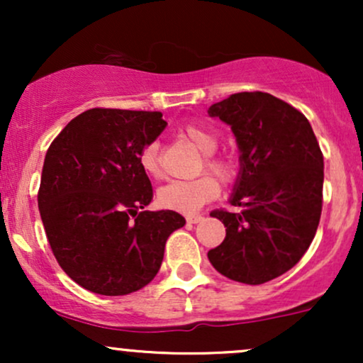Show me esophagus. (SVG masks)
Listing matches in <instances>:
<instances>
[{
  "label": "esophagus",
  "mask_w": 363,
  "mask_h": 363,
  "mask_svg": "<svg viewBox=\"0 0 363 363\" xmlns=\"http://www.w3.org/2000/svg\"><path fill=\"white\" fill-rule=\"evenodd\" d=\"M186 220H187V223H198V222H201L203 216L201 215H187Z\"/></svg>",
  "instance_id": "obj_1"
}]
</instances>
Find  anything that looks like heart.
Segmentation results:
<instances>
[{"instance_id":"1","label":"heart","mask_w":363,"mask_h":363,"mask_svg":"<svg viewBox=\"0 0 363 363\" xmlns=\"http://www.w3.org/2000/svg\"><path fill=\"white\" fill-rule=\"evenodd\" d=\"M182 136L199 152L205 153L203 164L208 172L218 177L222 182L234 181L239 170L237 158L228 152H215L216 135L211 128L205 124H187L182 128ZM140 165L143 172L150 177L158 179L162 176L160 158H158V143L152 141L140 153ZM220 194L218 181L205 174L193 181H174L164 186L158 193V203L167 210L179 213H194L208 201Z\"/></svg>"}]
</instances>
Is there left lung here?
Masks as SVG:
<instances>
[{
	"label": "left lung",
	"instance_id": "left-lung-1",
	"mask_svg": "<svg viewBox=\"0 0 363 363\" xmlns=\"http://www.w3.org/2000/svg\"><path fill=\"white\" fill-rule=\"evenodd\" d=\"M208 112L230 124L240 150L230 199L240 211H211L227 235L208 259L230 280L261 285L294 268L314 239L323 210V152L306 116L272 94L240 91Z\"/></svg>",
	"mask_w": 363,
	"mask_h": 363
}]
</instances>
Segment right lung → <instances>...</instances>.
I'll use <instances>...</instances> for the list:
<instances>
[{
    "instance_id": "add662e5",
    "label": "right lung",
    "mask_w": 363,
    "mask_h": 363,
    "mask_svg": "<svg viewBox=\"0 0 363 363\" xmlns=\"http://www.w3.org/2000/svg\"><path fill=\"white\" fill-rule=\"evenodd\" d=\"M167 126L162 112L95 107L69 121L45 153L39 201L62 272L101 295H128L155 278L184 216L143 211L153 198L140 153Z\"/></svg>"
}]
</instances>
